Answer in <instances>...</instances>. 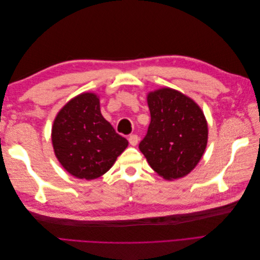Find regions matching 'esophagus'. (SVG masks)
Segmentation results:
<instances>
[{"label": "esophagus", "mask_w": 260, "mask_h": 260, "mask_svg": "<svg viewBox=\"0 0 260 260\" xmlns=\"http://www.w3.org/2000/svg\"><path fill=\"white\" fill-rule=\"evenodd\" d=\"M129 143L132 145V146H136L138 144V141H139V137L137 135H131L129 137Z\"/></svg>", "instance_id": "34e87169"}]
</instances>
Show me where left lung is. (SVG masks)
Segmentation results:
<instances>
[{"label": "left lung", "mask_w": 260, "mask_h": 260, "mask_svg": "<svg viewBox=\"0 0 260 260\" xmlns=\"http://www.w3.org/2000/svg\"><path fill=\"white\" fill-rule=\"evenodd\" d=\"M151 113L146 136L139 144L149 166L167 180L186 176L203 156L208 128L202 109L176 90L148 94Z\"/></svg>", "instance_id": "8db88e82"}]
</instances>
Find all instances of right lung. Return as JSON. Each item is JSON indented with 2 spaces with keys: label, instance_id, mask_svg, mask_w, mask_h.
Wrapping results in <instances>:
<instances>
[{
  "label": "right lung",
  "instance_id": "obj_1",
  "mask_svg": "<svg viewBox=\"0 0 260 260\" xmlns=\"http://www.w3.org/2000/svg\"><path fill=\"white\" fill-rule=\"evenodd\" d=\"M52 142L61 166L85 180L104 175L128 146L102 116L93 93L80 94L61 108L53 124Z\"/></svg>",
  "mask_w": 260,
  "mask_h": 260
}]
</instances>
